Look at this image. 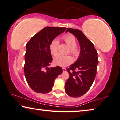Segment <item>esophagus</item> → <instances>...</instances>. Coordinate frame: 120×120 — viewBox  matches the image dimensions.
<instances>
[{"instance_id":"esophagus-1","label":"esophagus","mask_w":120,"mask_h":120,"mask_svg":"<svg viewBox=\"0 0 120 120\" xmlns=\"http://www.w3.org/2000/svg\"><path fill=\"white\" fill-rule=\"evenodd\" d=\"M62 70H63V72H66V69L65 67H62Z\"/></svg>"}]
</instances>
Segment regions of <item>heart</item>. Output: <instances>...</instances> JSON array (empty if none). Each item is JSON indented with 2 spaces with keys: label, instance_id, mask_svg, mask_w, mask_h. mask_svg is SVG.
Wrapping results in <instances>:
<instances>
[{
  "label": "heart",
  "instance_id": "1",
  "mask_svg": "<svg viewBox=\"0 0 120 120\" xmlns=\"http://www.w3.org/2000/svg\"><path fill=\"white\" fill-rule=\"evenodd\" d=\"M63 40L70 47L69 52L75 58H78L80 55V51L77 48V41L76 38L73 35L67 34L63 37ZM59 42L56 38L52 40L49 45V49L52 55L57 54L59 51ZM73 59L70 55H62L61 54L57 55L54 58V62L56 65L60 66H66L72 63Z\"/></svg>",
  "mask_w": 120,
  "mask_h": 120
}]
</instances>
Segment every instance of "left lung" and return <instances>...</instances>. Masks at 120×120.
<instances>
[{
	"instance_id": "1",
	"label": "left lung",
	"mask_w": 120,
	"mask_h": 120,
	"mask_svg": "<svg viewBox=\"0 0 120 120\" xmlns=\"http://www.w3.org/2000/svg\"><path fill=\"white\" fill-rule=\"evenodd\" d=\"M77 38L80 45L78 59L66 70L70 77L65 83V91L72 97L82 96L88 91L95 78L98 63V53L94 44L80 30L67 28Z\"/></svg>"
}]
</instances>
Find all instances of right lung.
Instances as JSON below:
<instances>
[{
	"label": "right lung",
	"mask_w": 120,
	"mask_h": 120,
	"mask_svg": "<svg viewBox=\"0 0 120 120\" xmlns=\"http://www.w3.org/2000/svg\"><path fill=\"white\" fill-rule=\"evenodd\" d=\"M66 29L45 27L34 35L26 43L24 75L29 86L35 92L45 94L51 91L55 79L62 73L61 67H48L53 60L49 45Z\"/></svg>",
	"instance_id": "obj_1"
}]
</instances>
